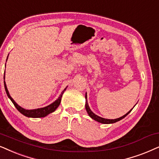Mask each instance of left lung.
I'll return each mask as SVG.
<instances>
[{
	"label": "left lung",
	"mask_w": 159,
	"mask_h": 159,
	"mask_svg": "<svg viewBox=\"0 0 159 159\" xmlns=\"http://www.w3.org/2000/svg\"><path fill=\"white\" fill-rule=\"evenodd\" d=\"M85 98H86V105H85L86 110V111H87L89 116L90 117L92 118V119L95 120H96V121H98V122H99V123H102V124H113V123L117 122V121H118V120H121V119H123V118H125L126 116H127L128 114L130 112L132 111V110H131V111H129L127 113L125 114V115L123 116H121V117H120V118H116V119H106V118L99 117V116H97L96 114H94L92 111H91L90 107H89V105H88L87 95H86H86H85Z\"/></svg>",
	"instance_id": "8db88e82"
}]
</instances>
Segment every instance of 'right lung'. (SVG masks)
Returning <instances> with one entry per match:
<instances>
[{
	"mask_svg": "<svg viewBox=\"0 0 159 159\" xmlns=\"http://www.w3.org/2000/svg\"><path fill=\"white\" fill-rule=\"evenodd\" d=\"M7 59H8V57H7ZM6 61H7V60H6ZM3 79L5 80V72H4ZM4 87H5L6 92V94H7V96L8 97V98H9L11 100L12 102H13V104L14 105V106L16 107V108L21 113L23 114V115L25 116H27V117L43 118V117H45V116L48 115V114L53 113V112L55 111V110H56L59 107V105H60V102H61V99H62V97L63 93H64L65 90H66L67 86L65 89L64 90L62 91V92L61 93V94L60 95V97H58V99H56V100H55L54 102H52V104L48 105V106H46V107H41V108L34 109V110L24 109V108H22V107H20V105H17V103H16V102L14 101V99H12V97L10 96L9 92H8V91L7 89V87H6V84L5 81H4Z\"/></svg>",
	"mask_w": 159,
	"mask_h": 159,
	"instance_id": "1",
	"label": "right lung"
}]
</instances>
